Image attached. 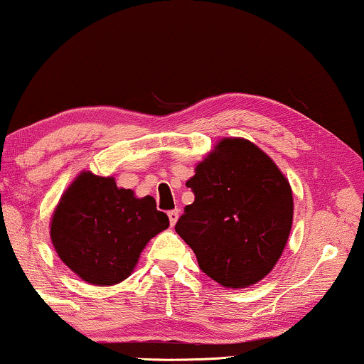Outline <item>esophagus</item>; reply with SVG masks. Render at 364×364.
Masks as SVG:
<instances>
[{"label":"esophagus","mask_w":364,"mask_h":364,"mask_svg":"<svg viewBox=\"0 0 364 364\" xmlns=\"http://www.w3.org/2000/svg\"><path fill=\"white\" fill-rule=\"evenodd\" d=\"M168 216H169V223H171V227H174V225H176V222H178V218H179V210L168 211Z\"/></svg>","instance_id":"esophagus-1"}]
</instances>
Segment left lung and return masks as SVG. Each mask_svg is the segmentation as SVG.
<instances>
[{
    "label": "left lung",
    "mask_w": 364,
    "mask_h": 364,
    "mask_svg": "<svg viewBox=\"0 0 364 364\" xmlns=\"http://www.w3.org/2000/svg\"><path fill=\"white\" fill-rule=\"evenodd\" d=\"M195 171L186 181L195 201L174 230L215 282L257 284L277 264L291 233V185L264 151L240 137L220 141Z\"/></svg>",
    "instance_id": "8db88e82"
}]
</instances>
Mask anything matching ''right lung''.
<instances>
[{
  "label": "right lung",
  "instance_id": "obj_1",
  "mask_svg": "<svg viewBox=\"0 0 364 364\" xmlns=\"http://www.w3.org/2000/svg\"><path fill=\"white\" fill-rule=\"evenodd\" d=\"M169 227L153 196L136 198L112 176L80 173L53 211L50 237L60 259L82 280L114 285L132 274L142 248Z\"/></svg>",
  "mask_w": 364,
  "mask_h": 364
}]
</instances>
